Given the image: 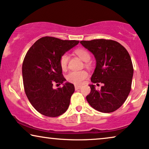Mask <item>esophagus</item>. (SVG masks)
I'll use <instances>...</instances> for the list:
<instances>
[{
	"instance_id": "34e87169",
	"label": "esophagus",
	"mask_w": 149,
	"mask_h": 149,
	"mask_svg": "<svg viewBox=\"0 0 149 149\" xmlns=\"http://www.w3.org/2000/svg\"><path fill=\"white\" fill-rule=\"evenodd\" d=\"M74 88H75V90H78V89L81 88V86L76 85H74Z\"/></svg>"
}]
</instances>
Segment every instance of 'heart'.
Masks as SVG:
<instances>
[{
  "label": "heart",
  "mask_w": 149,
  "mask_h": 149,
  "mask_svg": "<svg viewBox=\"0 0 149 149\" xmlns=\"http://www.w3.org/2000/svg\"><path fill=\"white\" fill-rule=\"evenodd\" d=\"M75 53L80 58L81 60L85 62H88L91 59L90 54L83 49H78L75 51ZM69 60L68 55L65 54L61 56L60 60V64L62 70H66L68 66ZM88 74L86 71H70L68 74L66 75L67 81L70 83H72L75 85H81L84 82V81L87 79Z\"/></svg>",
  "instance_id": "1"
}]
</instances>
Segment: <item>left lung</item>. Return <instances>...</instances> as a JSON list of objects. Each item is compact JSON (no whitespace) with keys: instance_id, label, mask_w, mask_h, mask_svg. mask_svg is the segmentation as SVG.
<instances>
[{"instance_id":"obj_1","label":"left lung","mask_w":149,"mask_h":149,"mask_svg":"<svg viewBox=\"0 0 149 149\" xmlns=\"http://www.w3.org/2000/svg\"><path fill=\"white\" fill-rule=\"evenodd\" d=\"M81 44L92 53L96 66L91 76L93 83H102L100 90L91 84L87 101L102 113L115 111L125 102L131 90L134 68L129 53L113 40H82Z\"/></svg>"}]
</instances>
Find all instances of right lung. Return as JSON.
<instances>
[{
    "label": "right lung",
    "mask_w": 149,
    "mask_h": 149,
    "mask_svg": "<svg viewBox=\"0 0 149 149\" xmlns=\"http://www.w3.org/2000/svg\"><path fill=\"white\" fill-rule=\"evenodd\" d=\"M79 42L45 36L29 49L22 64L24 87L34 109L47 117H58L67 111L74 91L72 83L66 82L60 64L61 56ZM54 82L62 88H52Z\"/></svg>",
    "instance_id": "right-lung-1"
}]
</instances>
